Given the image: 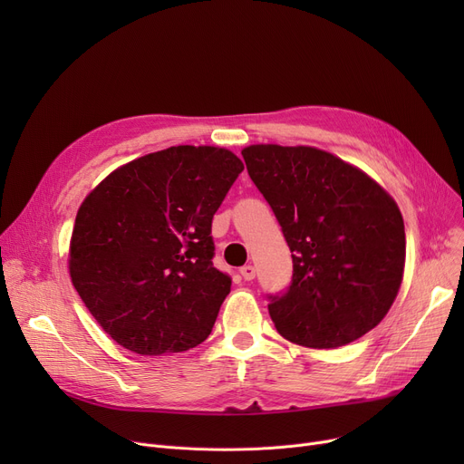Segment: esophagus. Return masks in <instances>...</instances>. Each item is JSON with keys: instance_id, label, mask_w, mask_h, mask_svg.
<instances>
[{"instance_id": "obj_1", "label": "esophagus", "mask_w": 464, "mask_h": 464, "mask_svg": "<svg viewBox=\"0 0 464 464\" xmlns=\"http://www.w3.org/2000/svg\"><path fill=\"white\" fill-rule=\"evenodd\" d=\"M240 275H242V278L245 280H254L256 278V266H252V265H245L240 269Z\"/></svg>"}]
</instances>
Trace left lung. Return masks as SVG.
I'll use <instances>...</instances> for the list:
<instances>
[{
  "instance_id": "obj_1",
  "label": "left lung",
  "mask_w": 464,
  "mask_h": 464,
  "mask_svg": "<svg viewBox=\"0 0 464 464\" xmlns=\"http://www.w3.org/2000/svg\"><path fill=\"white\" fill-rule=\"evenodd\" d=\"M248 175L271 205L294 280L269 314L289 343L331 350L374 329L402 284L399 205L359 167L314 146L250 144Z\"/></svg>"
}]
</instances>
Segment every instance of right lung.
<instances>
[{
    "instance_id": "1",
    "label": "right lung",
    "mask_w": 464,
    "mask_h": 464,
    "mask_svg": "<svg viewBox=\"0 0 464 464\" xmlns=\"http://www.w3.org/2000/svg\"><path fill=\"white\" fill-rule=\"evenodd\" d=\"M242 169L227 149L180 144L114 169L86 195L69 275L114 343L165 355L207 340L231 291L212 265V218Z\"/></svg>"
}]
</instances>
